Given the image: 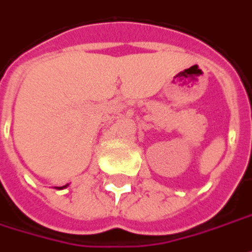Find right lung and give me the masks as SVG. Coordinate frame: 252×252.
Masks as SVG:
<instances>
[{
  "mask_svg": "<svg viewBox=\"0 0 252 252\" xmlns=\"http://www.w3.org/2000/svg\"><path fill=\"white\" fill-rule=\"evenodd\" d=\"M65 187H66V186H65Z\"/></svg>",
  "mask_w": 252,
  "mask_h": 252,
  "instance_id": "1",
  "label": "right lung"
}]
</instances>
